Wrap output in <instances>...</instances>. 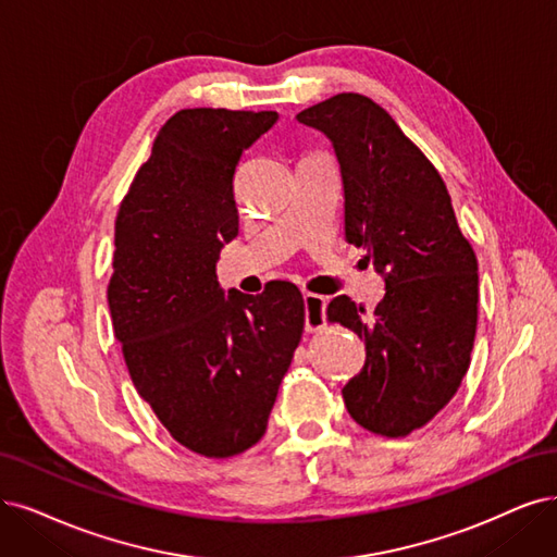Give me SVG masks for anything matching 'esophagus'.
<instances>
[{
  "label": "esophagus",
  "instance_id": "1",
  "mask_svg": "<svg viewBox=\"0 0 557 557\" xmlns=\"http://www.w3.org/2000/svg\"><path fill=\"white\" fill-rule=\"evenodd\" d=\"M305 300V331L317 333L325 325V298L319 294L307 292L302 296Z\"/></svg>",
  "mask_w": 557,
  "mask_h": 557
}]
</instances>
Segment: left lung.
<instances>
[{
	"instance_id": "left-lung-1",
	"label": "left lung",
	"mask_w": 557,
	"mask_h": 557,
	"mask_svg": "<svg viewBox=\"0 0 557 557\" xmlns=\"http://www.w3.org/2000/svg\"><path fill=\"white\" fill-rule=\"evenodd\" d=\"M333 141L344 234L385 280L374 317L348 296L327 321L364 339V367L342 389L351 418L408 436L457 395L478 331V257L431 160L372 98L337 94L298 114Z\"/></svg>"
}]
</instances>
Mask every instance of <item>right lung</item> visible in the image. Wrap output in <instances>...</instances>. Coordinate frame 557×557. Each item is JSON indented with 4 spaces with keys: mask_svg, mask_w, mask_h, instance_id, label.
I'll use <instances>...</instances> for the list:
<instances>
[{
    "mask_svg": "<svg viewBox=\"0 0 557 557\" xmlns=\"http://www.w3.org/2000/svg\"><path fill=\"white\" fill-rule=\"evenodd\" d=\"M277 112L193 108L160 128L114 224L108 302L139 397L195 455L226 459L261 441L302 337L292 282L224 292L215 263L238 234L234 174Z\"/></svg>",
    "mask_w": 557,
    "mask_h": 557,
    "instance_id": "obj_1",
    "label": "right lung"
}]
</instances>
